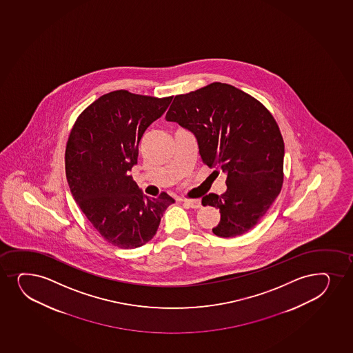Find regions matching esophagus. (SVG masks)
<instances>
[{"mask_svg":"<svg viewBox=\"0 0 353 353\" xmlns=\"http://www.w3.org/2000/svg\"><path fill=\"white\" fill-rule=\"evenodd\" d=\"M183 203H187L192 208H200L201 203L199 199H183Z\"/></svg>","mask_w":353,"mask_h":353,"instance_id":"obj_1","label":"esophagus"}]
</instances>
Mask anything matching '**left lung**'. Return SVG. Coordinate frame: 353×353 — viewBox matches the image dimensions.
<instances>
[{"label":"left lung","mask_w":353,"mask_h":353,"mask_svg":"<svg viewBox=\"0 0 353 353\" xmlns=\"http://www.w3.org/2000/svg\"><path fill=\"white\" fill-rule=\"evenodd\" d=\"M166 120L194 133L203 163L227 175L223 194L201 200L203 206L219 208L212 232L232 238L252 230L284 183V139L271 112L250 94L213 82L176 95Z\"/></svg>","instance_id":"1"}]
</instances>
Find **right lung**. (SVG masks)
Returning a JSON list of instances; mask_svg holds the SVG:
<instances>
[{
    "label": "right lung",
    "instance_id": "obj_1",
    "mask_svg": "<svg viewBox=\"0 0 353 353\" xmlns=\"http://www.w3.org/2000/svg\"><path fill=\"white\" fill-rule=\"evenodd\" d=\"M172 97L114 90L74 122L65 146V176L74 200L102 238L119 248H140L158 231L174 199L143 195L130 175L145 130L165 113Z\"/></svg>",
    "mask_w": 353,
    "mask_h": 353
}]
</instances>
